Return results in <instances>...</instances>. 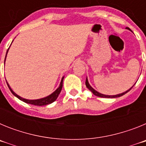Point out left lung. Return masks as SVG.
Listing matches in <instances>:
<instances>
[{"instance_id":"obj_1","label":"left lung","mask_w":146,"mask_h":146,"mask_svg":"<svg viewBox=\"0 0 146 146\" xmlns=\"http://www.w3.org/2000/svg\"><path fill=\"white\" fill-rule=\"evenodd\" d=\"M128 28V29H129V28ZM86 87H87L88 88L89 90H90V91H91V92H92L93 94H94V95H96V96H99V97H103V98H117V97H119V96H123V95H124L125 94H126V93H127V92H129V91L130 90H131V88H132V87H131V88L129 89V90H128V91H126V92L122 93V94H118V95H115V96H108V95H104V94H100V93L97 92V91H95V90H94V89L93 88L91 87V86H90V85H89L88 81L87 78H86Z\"/></svg>"}]
</instances>
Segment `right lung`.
Wrapping results in <instances>:
<instances>
[{"mask_svg":"<svg viewBox=\"0 0 146 146\" xmlns=\"http://www.w3.org/2000/svg\"><path fill=\"white\" fill-rule=\"evenodd\" d=\"M8 50H9V49H8ZM8 50H7V52H6V54H7V52H8ZM5 60H6V58H5ZM63 80H64V77L62 78L60 86L58 88L57 90H56L55 92L52 93V94H50V96H47V97L42 98V99H36V100H28V99H23V98L20 97V96H18L17 94H15V93L12 90H11V88L9 87V84H8V83H7V85H8V87H9V88L10 89L11 92L12 93V94H14V95H15L16 97H17L19 99H20L21 101L27 103V104H33V105H37V106H44V105H47V104H51V103H52L53 102H55V100H56V99H57L58 96L59 94H60V91H61L62 87H63Z\"/></svg>","mask_w":146,"mask_h":146,"instance_id":"add662e5","label":"right lung"}]
</instances>
